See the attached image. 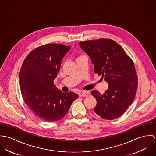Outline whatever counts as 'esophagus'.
<instances>
[{
  "instance_id": "34e87169",
  "label": "esophagus",
  "mask_w": 156,
  "mask_h": 156,
  "mask_svg": "<svg viewBox=\"0 0 156 156\" xmlns=\"http://www.w3.org/2000/svg\"><path fill=\"white\" fill-rule=\"evenodd\" d=\"M89 92L88 90H83L82 92L79 93V95L80 97H87L89 95Z\"/></svg>"
}]
</instances>
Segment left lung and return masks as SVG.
I'll return each instance as SVG.
<instances>
[{"label": "left lung", "instance_id": "left-lung-1", "mask_svg": "<svg viewBox=\"0 0 156 156\" xmlns=\"http://www.w3.org/2000/svg\"><path fill=\"white\" fill-rule=\"evenodd\" d=\"M94 64V72L109 83L104 94L94 90L97 99L94 112L112 120L120 117L133 101L137 88V76L132 59L123 48L111 39L101 38L79 42Z\"/></svg>", "mask_w": 156, "mask_h": 156}]
</instances>
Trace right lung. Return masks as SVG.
I'll return each instance as SVG.
<instances>
[{
    "instance_id": "1",
    "label": "right lung",
    "mask_w": 156,
    "mask_h": 156,
    "mask_svg": "<svg viewBox=\"0 0 156 156\" xmlns=\"http://www.w3.org/2000/svg\"><path fill=\"white\" fill-rule=\"evenodd\" d=\"M69 46L47 44L31 51L20 71V87L23 100L37 117L48 122L62 119L78 98L73 92H62L53 84L61 61Z\"/></svg>"
}]
</instances>
